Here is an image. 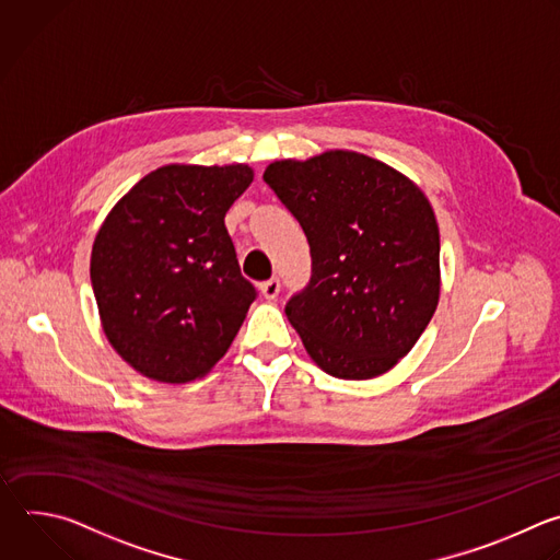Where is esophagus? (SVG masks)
Wrapping results in <instances>:
<instances>
[{"instance_id":"1","label":"esophagus","mask_w":560,"mask_h":560,"mask_svg":"<svg viewBox=\"0 0 560 560\" xmlns=\"http://www.w3.org/2000/svg\"><path fill=\"white\" fill-rule=\"evenodd\" d=\"M260 291H262V295H265L267 300H276L278 293H280V280H278V278L265 280V282L260 284Z\"/></svg>"}]
</instances>
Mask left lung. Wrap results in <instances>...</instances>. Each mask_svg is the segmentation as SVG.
I'll return each instance as SVG.
<instances>
[{
	"label": "left lung",
	"instance_id": "1",
	"mask_svg": "<svg viewBox=\"0 0 560 560\" xmlns=\"http://www.w3.org/2000/svg\"><path fill=\"white\" fill-rule=\"evenodd\" d=\"M265 183L311 247V280L284 313L311 360L340 380L390 371L439 302V228L423 191L366 154L276 161Z\"/></svg>",
	"mask_w": 560,
	"mask_h": 560
}]
</instances>
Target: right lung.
Wrapping results in <instances>:
<instances>
[{
    "mask_svg": "<svg viewBox=\"0 0 560 560\" xmlns=\"http://www.w3.org/2000/svg\"><path fill=\"white\" fill-rule=\"evenodd\" d=\"M249 165H165L103 220L90 280L107 342L135 371L185 384L207 375L241 330L256 287L243 278L225 213Z\"/></svg>",
    "mask_w": 560,
    "mask_h": 560,
    "instance_id": "obj_1",
    "label": "right lung"
}]
</instances>
